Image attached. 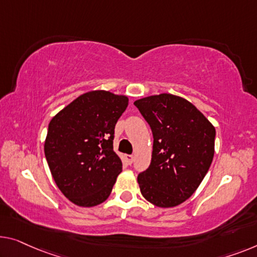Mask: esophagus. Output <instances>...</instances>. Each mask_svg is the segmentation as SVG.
<instances>
[{
	"label": "esophagus",
	"instance_id": "34e87169",
	"mask_svg": "<svg viewBox=\"0 0 257 257\" xmlns=\"http://www.w3.org/2000/svg\"><path fill=\"white\" fill-rule=\"evenodd\" d=\"M124 159H125V162H127L128 164H132L134 162V156L133 155H125L124 156Z\"/></svg>",
	"mask_w": 257,
	"mask_h": 257
}]
</instances>
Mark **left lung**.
Instances as JSON below:
<instances>
[{
    "mask_svg": "<svg viewBox=\"0 0 257 257\" xmlns=\"http://www.w3.org/2000/svg\"><path fill=\"white\" fill-rule=\"evenodd\" d=\"M134 104L153 135L151 164L137 177L141 193L158 208H174L188 200L208 173L216 129L179 95H149Z\"/></svg>",
    "mask_w": 257,
    "mask_h": 257,
    "instance_id": "8db88e82",
    "label": "left lung"
}]
</instances>
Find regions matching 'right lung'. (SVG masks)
I'll list each match as a JSON object with an SVG mask.
<instances>
[{"label": "right lung", "instance_id": "obj_1", "mask_svg": "<svg viewBox=\"0 0 257 257\" xmlns=\"http://www.w3.org/2000/svg\"><path fill=\"white\" fill-rule=\"evenodd\" d=\"M128 102L127 95L89 91L49 122L46 159L56 186L74 204L91 208L110 195L122 171L113 150L114 128Z\"/></svg>", "mask_w": 257, "mask_h": 257}]
</instances>
